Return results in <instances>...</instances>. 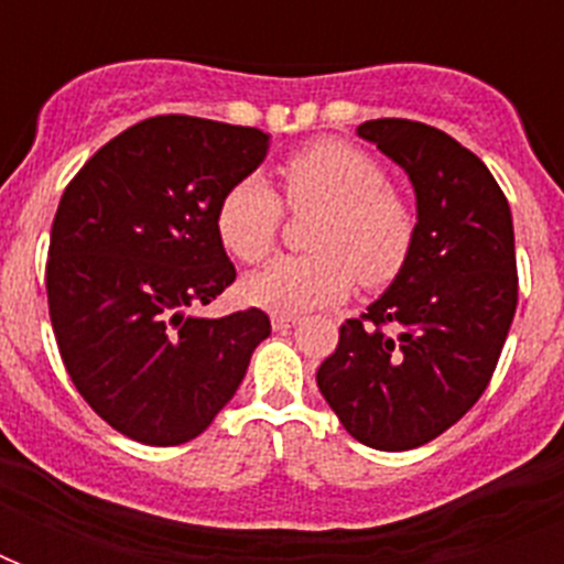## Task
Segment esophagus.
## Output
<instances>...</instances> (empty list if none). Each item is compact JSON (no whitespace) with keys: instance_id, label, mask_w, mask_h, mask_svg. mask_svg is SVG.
Listing matches in <instances>:
<instances>
[{"instance_id":"1","label":"esophagus","mask_w":564,"mask_h":564,"mask_svg":"<svg viewBox=\"0 0 564 564\" xmlns=\"http://www.w3.org/2000/svg\"><path fill=\"white\" fill-rule=\"evenodd\" d=\"M299 322H301L299 316H283V313H274V316H272L274 330H290V327H295Z\"/></svg>"}]
</instances>
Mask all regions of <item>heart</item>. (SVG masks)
<instances>
[{"instance_id": "b5f03b06", "label": "heart", "mask_w": 564, "mask_h": 564, "mask_svg": "<svg viewBox=\"0 0 564 564\" xmlns=\"http://www.w3.org/2000/svg\"><path fill=\"white\" fill-rule=\"evenodd\" d=\"M281 178L292 210H325L313 230L318 254L274 257L248 274L242 295L251 304L301 316L343 301L354 278L383 286L401 272L415 242V213L389 189L383 166L371 154L339 140H318L283 163ZM216 228L230 254L257 263L278 239L281 198L260 175H248L225 193Z\"/></svg>"}]
</instances>
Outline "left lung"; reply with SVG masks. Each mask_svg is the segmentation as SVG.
I'll return each mask as SVG.
<instances>
[{"label":"left lung","instance_id":"obj_1","mask_svg":"<svg viewBox=\"0 0 564 564\" xmlns=\"http://www.w3.org/2000/svg\"><path fill=\"white\" fill-rule=\"evenodd\" d=\"M362 140L406 172L415 242L406 263L316 371L336 419L377 451L419 447L486 392L518 304L516 230L486 163L412 119H369Z\"/></svg>","mask_w":564,"mask_h":564}]
</instances>
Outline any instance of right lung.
I'll return each mask as SVG.
<instances>
[{"label":"right lung","mask_w":564,"mask_h":564,"mask_svg":"<svg viewBox=\"0 0 564 564\" xmlns=\"http://www.w3.org/2000/svg\"><path fill=\"white\" fill-rule=\"evenodd\" d=\"M269 154V134L152 117L101 145L61 195L48 239V316L82 398L122 436L184 445L234 398L263 310L189 313L234 283L216 213Z\"/></svg>","instance_id":"1"}]
</instances>
